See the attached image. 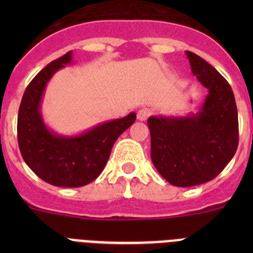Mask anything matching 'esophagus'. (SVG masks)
<instances>
[{
	"label": "esophagus",
	"mask_w": 253,
	"mask_h": 253,
	"mask_svg": "<svg viewBox=\"0 0 253 253\" xmlns=\"http://www.w3.org/2000/svg\"><path fill=\"white\" fill-rule=\"evenodd\" d=\"M151 115H152V111L149 110V109H147V107H143V109H140V110L138 111L137 118L138 120H140V122H144V120L148 119Z\"/></svg>",
	"instance_id": "obj_1"
}]
</instances>
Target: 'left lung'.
<instances>
[{"mask_svg":"<svg viewBox=\"0 0 253 253\" xmlns=\"http://www.w3.org/2000/svg\"><path fill=\"white\" fill-rule=\"evenodd\" d=\"M191 72L208 88L202 107L185 116H149L151 158L169 184L190 187L213 180L238 147V113L233 91L202 57L186 51Z\"/></svg>","mask_w":253,"mask_h":253,"instance_id":"8db88e82","label":"left lung"}]
</instances>
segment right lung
I'll list each match as a JSON object with an SVG mask.
<instances>
[{"mask_svg": "<svg viewBox=\"0 0 253 253\" xmlns=\"http://www.w3.org/2000/svg\"><path fill=\"white\" fill-rule=\"evenodd\" d=\"M72 63V51L44 67L26 87L17 116V140L25 163L42 180L59 187H80L99 177L122 133L135 122V113L93 128L62 135L51 130L42 114V102L50 78Z\"/></svg>", "mask_w": 253, "mask_h": 253, "instance_id": "1", "label": "right lung"}]
</instances>
